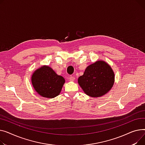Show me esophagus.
<instances>
[{
    "label": "esophagus",
    "mask_w": 145,
    "mask_h": 145,
    "mask_svg": "<svg viewBox=\"0 0 145 145\" xmlns=\"http://www.w3.org/2000/svg\"><path fill=\"white\" fill-rule=\"evenodd\" d=\"M75 80V77L73 76H69V80L70 81H74Z\"/></svg>",
    "instance_id": "obj_1"
}]
</instances>
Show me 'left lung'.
Listing matches in <instances>:
<instances>
[{
  "mask_svg": "<svg viewBox=\"0 0 145 145\" xmlns=\"http://www.w3.org/2000/svg\"><path fill=\"white\" fill-rule=\"evenodd\" d=\"M115 74L110 66L99 60L87 67L78 82L84 92L91 97H100L107 93L113 87Z\"/></svg>",
  "mask_w": 145,
  "mask_h": 145,
  "instance_id": "8db88e82",
  "label": "left lung"
}]
</instances>
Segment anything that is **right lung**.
Listing matches in <instances>:
<instances>
[{
	"label": "right lung",
	"mask_w": 145,
	"mask_h": 145,
	"mask_svg": "<svg viewBox=\"0 0 145 145\" xmlns=\"http://www.w3.org/2000/svg\"><path fill=\"white\" fill-rule=\"evenodd\" d=\"M31 83L40 96L53 98L60 93L65 80L62 76L57 75L52 68L44 65L34 72Z\"/></svg>",
	"instance_id": "obj_1"
}]
</instances>
